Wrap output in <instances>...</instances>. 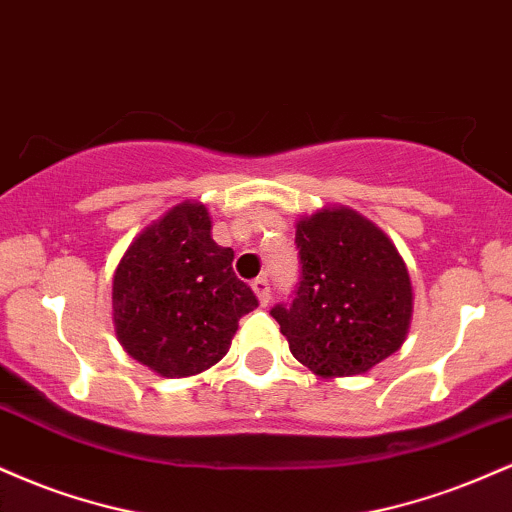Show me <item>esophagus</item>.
<instances>
[{
    "label": "esophagus",
    "instance_id": "esophagus-1",
    "mask_svg": "<svg viewBox=\"0 0 512 512\" xmlns=\"http://www.w3.org/2000/svg\"><path fill=\"white\" fill-rule=\"evenodd\" d=\"M252 291H255L257 301H260L262 305H267L269 301H272V289H269L267 276H257V279L252 281Z\"/></svg>",
    "mask_w": 512,
    "mask_h": 512
}]
</instances>
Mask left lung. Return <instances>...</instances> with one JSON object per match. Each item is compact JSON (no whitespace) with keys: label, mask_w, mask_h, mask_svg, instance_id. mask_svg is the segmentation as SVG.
<instances>
[{"label":"left lung","mask_w":512,"mask_h":512,"mask_svg":"<svg viewBox=\"0 0 512 512\" xmlns=\"http://www.w3.org/2000/svg\"><path fill=\"white\" fill-rule=\"evenodd\" d=\"M301 281L272 317L291 354L322 378L366 373L404 344L414 293L395 243L349 207L296 223Z\"/></svg>","instance_id":"1"}]
</instances>
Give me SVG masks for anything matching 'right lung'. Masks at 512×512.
<instances>
[{
  "instance_id": "right-lung-1",
  "label": "right lung",
  "mask_w": 512,
  "mask_h": 512,
  "mask_svg": "<svg viewBox=\"0 0 512 512\" xmlns=\"http://www.w3.org/2000/svg\"><path fill=\"white\" fill-rule=\"evenodd\" d=\"M252 308L255 293L233 272V250L214 243L209 211L199 202H182L146 226L113 276L122 349L166 378L219 363Z\"/></svg>"
}]
</instances>
